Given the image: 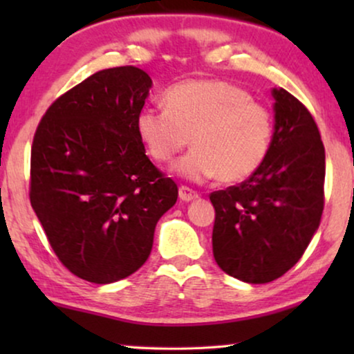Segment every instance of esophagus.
<instances>
[{
  "mask_svg": "<svg viewBox=\"0 0 354 354\" xmlns=\"http://www.w3.org/2000/svg\"><path fill=\"white\" fill-rule=\"evenodd\" d=\"M178 196H180L182 201H192V200H196L198 193L195 190H192L190 187L182 185L180 188H178Z\"/></svg>",
  "mask_w": 354,
  "mask_h": 354,
  "instance_id": "34e87169",
  "label": "esophagus"
}]
</instances>
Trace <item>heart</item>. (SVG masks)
<instances>
[{
	"label": "heart",
	"instance_id": "b5f03b06",
	"mask_svg": "<svg viewBox=\"0 0 354 354\" xmlns=\"http://www.w3.org/2000/svg\"><path fill=\"white\" fill-rule=\"evenodd\" d=\"M166 108H145L137 130L149 156L167 162L187 147L193 149L176 166L193 182L219 177L224 183L243 182L268 158L274 119L248 91L222 80H185L164 95Z\"/></svg>",
	"mask_w": 354,
	"mask_h": 354
}]
</instances>
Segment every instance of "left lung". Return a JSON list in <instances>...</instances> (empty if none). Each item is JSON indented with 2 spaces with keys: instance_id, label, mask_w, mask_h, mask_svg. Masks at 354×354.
I'll list each match as a JSON object with an SVG mask.
<instances>
[{
  "instance_id": "left-lung-1",
  "label": "left lung",
  "mask_w": 354,
  "mask_h": 354,
  "mask_svg": "<svg viewBox=\"0 0 354 354\" xmlns=\"http://www.w3.org/2000/svg\"><path fill=\"white\" fill-rule=\"evenodd\" d=\"M270 151L240 185L212 192V253L225 274L268 283L293 268L321 224L326 149L306 106L274 88Z\"/></svg>"
}]
</instances>
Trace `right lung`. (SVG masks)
Returning <instances> with one entry per match:
<instances>
[{
	"instance_id": "add662e5",
	"label": "right lung",
	"mask_w": 354,
	"mask_h": 354,
	"mask_svg": "<svg viewBox=\"0 0 354 354\" xmlns=\"http://www.w3.org/2000/svg\"><path fill=\"white\" fill-rule=\"evenodd\" d=\"M135 66L90 75L46 109L33 135L30 203L62 266L93 283L129 277L178 188L145 154L137 115L151 88Z\"/></svg>"
}]
</instances>
